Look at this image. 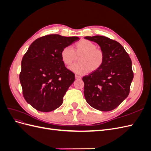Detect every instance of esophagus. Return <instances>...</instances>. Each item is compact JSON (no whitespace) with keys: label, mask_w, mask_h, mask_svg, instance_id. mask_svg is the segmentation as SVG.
I'll return each instance as SVG.
<instances>
[{"label":"esophagus","mask_w":151,"mask_h":151,"mask_svg":"<svg viewBox=\"0 0 151 151\" xmlns=\"http://www.w3.org/2000/svg\"><path fill=\"white\" fill-rule=\"evenodd\" d=\"M75 77H76V79H81V76H77V75H76Z\"/></svg>","instance_id":"obj_1"}]
</instances>
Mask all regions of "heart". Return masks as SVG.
<instances>
[{"label": "heart", "instance_id": "1", "mask_svg": "<svg viewBox=\"0 0 151 151\" xmlns=\"http://www.w3.org/2000/svg\"><path fill=\"white\" fill-rule=\"evenodd\" d=\"M76 56H81L79 63L69 67V70L78 75H84L90 70L94 72L102 67L104 62V53L98 49L94 43L87 40L79 41L74 45L73 50L70 47L63 48L60 53L62 61L65 65H70L75 61Z\"/></svg>", "mask_w": 151, "mask_h": 151}]
</instances>
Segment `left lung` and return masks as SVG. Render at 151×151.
<instances>
[{
	"label": "left lung",
	"mask_w": 151,
	"mask_h": 151,
	"mask_svg": "<svg viewBox=\"0 0 151 151\" xmlns=\"http://www.w3.org/2000/svg\"><path fill=\"white\" fill-rule=\"evenodd\" d=\"M84 39L96 43L104 53L102 67L83 77L86 100L98 110H113L129 94L134 78L131 59L122 45L115 40L98 35Z\"/></svg>",
	"instance_id": "left-lung-1"
}]
</instances>
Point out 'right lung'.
Wrapping results in <instances>:
<instances>
[{"label":"right lung","instance_id":"add662e5","mask_svg":"<svg viewBox=\"0 0 151 151\" xmlns=\"http://www.w3.org/2000/svg\"><path fill=\"white\" fill-rule=\"evenodd\" d=\"M79 38L50 35L31 43L21 62L20 83L27 103L38 111L49 112L58 108L75 75L60 57L62 49Z\"/></svg>","mask_w":151,"mask_h":151}]
</instances>
